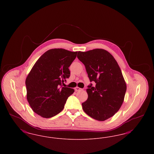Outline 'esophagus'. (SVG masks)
I'll use <instances>...</instances> for the list:
<instances>
[{"mask_svg": "<svg viewBox=\"0 0 154 154\" xmlns=\"http://www.w3.org/2000/svg\"><path fill=\"white\" fill-rule=\"evenodd\" d=\"M81 90H82V89L79 88V87H77L76 88H75V91L76 92H77V91H81Z\"/></svg>", "mask_w": 154, "mask_h": 154, "instance_id": "esophagus-1", "label": "esophagus"}]
</instances>
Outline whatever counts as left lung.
I'll return each instance as SVG.
<instances>
[{"mask_svg":"<svg viewBox=\"0 0 154 154\" xmlns=\"http://www.w3.org/2000/svg\"><path fill=\"white\" fill-rule=\"evenodd\" d=\"M77 58L85 65L90 82L96 84L88 85L82 109L91 117L105 121L119 110L124 100L126 85L121 69L112 55L103 49L79 51Z\"/></svg>","mask_w":154,"mask_h":154,"instance_id":"1","label":"left lung"}]
</instances>
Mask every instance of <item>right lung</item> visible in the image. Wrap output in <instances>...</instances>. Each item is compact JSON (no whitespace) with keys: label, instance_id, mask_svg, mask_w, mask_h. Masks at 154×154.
<instances>
[{"label":"right lung","instance_id":"right-lung-1","mask_svg":"<svg viewBox=\"0 0 154 154\" xmlns=\"http://www.w3.org/2000/svg\"><path fill=\"white\" fill-rule=\"evenodd\" d=\"M77 52L50 50L37 60L25 81L27 100L33 111L43 118L57 115L74 92L62 84L70 77L69 66Z\"/></svg>","mask_w":154,"mask_h":154}]
</instances>
